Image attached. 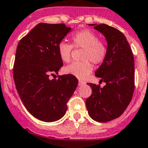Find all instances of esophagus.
I'll use <instances>...</instances> for the list:
<instances>
[{
    "label": "esophagus",
    "mask_w": 148,
    "mask_h": 148,
    "mask_svg": "<svg viewBox=\"0 0 148 148\" xmlns=\"http://www.w3.org/2000/svg\"><path fill=\"white\" fill-rule=\"evenodd\" d=\"M85 84V82H83V81H81V80H79V86H82V85Z\"/></svg>",
    "instance_id": "esophagus-1"
}]
</instances>
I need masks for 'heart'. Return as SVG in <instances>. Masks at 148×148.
Listing matches in <instances>:
<instances>
[{"instance_id": "heart-1", "label": "heart", "mask_w": 148, "mask_h": 148, "mask_svg": "<svg viewBox=\"0 0 148 148\" xmlns=\"http://www.w3.org/2000/svg\"><path fill=\"white\" fill-rule=\"evenodd\" d=\"M73 47L83 49L81 62H73L63 69V73L75 76L79 79H85L92 73V62L95 65L103 62L107 55V47L104 42L99 41L97 34L92 31L84 29L75 32L72 36V45L61 42L58 45V53L64 62L71 59Z\"/></svg>"}]
</instances>
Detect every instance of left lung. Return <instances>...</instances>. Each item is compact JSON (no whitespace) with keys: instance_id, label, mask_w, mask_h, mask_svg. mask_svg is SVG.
<instances>
[{"instance_id":"8db88e82","label":"left lung","mask_w":148,"mask_h":148,"mask_svg":"<svg viewBox=\"0 0 148 148\" xmlns=\"http://www.w3.org/2000/svg\"><path fill=\"white\" fill-rule=\"evenodd\" d=\"M96 30L107 41V55L95 75L106 82L99 85L87 83L92 94L86 100L90 117L105 123L119 117L132 99L134 91V58L132 50L123 33L105 24L95 25Z\"/></svg>"}]
</instances>
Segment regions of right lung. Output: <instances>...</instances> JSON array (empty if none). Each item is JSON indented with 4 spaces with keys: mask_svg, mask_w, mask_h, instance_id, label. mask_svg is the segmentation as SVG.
I'll return each instance as SVG.
<instances>
[{
    "mask_svg": "<svg viewBox=\"0 0 148 148\" xmlns=\"http://www.w3.org/2000/svg\"><path fill=\"white\" fill-rule=\"evenodd\" d=\"M70 31L64 24L39 23L17 47L13 69L16 89L27 110L45 122L65 115L78 85L76 77L69 74L49 78L63 66L58 45Z\"/></svg>",
    "mask_w": 148,
    "mask_h": 148,
    "instance_id": "right-lung-1",
    "label": "right lung"
}]
</instances>
